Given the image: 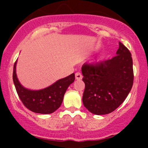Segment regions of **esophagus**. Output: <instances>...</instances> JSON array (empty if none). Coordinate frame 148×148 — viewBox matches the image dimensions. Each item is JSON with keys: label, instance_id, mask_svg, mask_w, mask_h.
Wrapping results in <instances>:
<instances>
[{"label": "esophagus", "instance_id": "1", "mask_svg": "<svg viewBox=\"0 0 148 148\" xmlns=\"http://www.w3.org/2000/svg\"><path fill=\"white\" fill-rule=\"evenodd\" d=\"M75 78L77 80H80L82 79V75L80 72H77L75 74Z\"/></svg>", "mask_w": 148, "mask_h": 148}]
</instances>
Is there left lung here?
I'll return each mask as SVG.
<instances>
[{
	"label": "left lung",
	"instance_id": "8db88e82",
	"mask_svg": "<svg viewBox=\"0 0 148 148\" xmlns=\"http://www.w3.org/2000/svg\"><path fill=\"white\" fill-rule=\"evenodd\" d=\"M117 55L111 59L82 67L85 84L82 101L90 112L97 115L112 112L125 101L133 85L132 55L119 42Z\"/></svg>",
	"mask_w": 148,
	"mask_h": 148
}]
</instances>
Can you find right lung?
I'll return each mask as SVG.
<instances>
[{"instance_id":"obj_1","label":"right lung","mask_w":148,"mask_h":148,"mask_svg":"<svg viewBox=\"0 0 148 148\" xmlns=\"http://www.w3.org/2000/svg\"><path fill=\"white\" fill-rule=\"evenodd\" d=\"M16 62L13 66V80L18 95L26 108L39 114H51L59 108L67 88L75 79V75L73 73L45 89L30 90L23 87L19 82L16 76Z\"/></svg>"}]
</instances>
